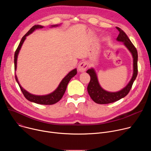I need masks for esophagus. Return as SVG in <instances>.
I'll list each match as a JSON object with an SVG mask.
<instances>
[{
	"label": "esophagus",
	"instance_id": "34e87169",
	"mask_svg": "<svg viewBox=\"0 0 151 151\" xmlns=\"http://www.w3.org/2000/svg\"><path fill=\"white\" fill-rule=\"evenodd\" d=\"M88 68V63L86 61H82L81 62L78 67V69L79 72H84Z\"/></svg>",
	"mask_w": 151,
	"mask_h": 151
}]
</instances>
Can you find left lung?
<instances>
[{
  "instance_id": "obj_1",
  "label": "left lung",
  "mask_w": 151,
  "mask_h": 151,
  "mask_svg": "<svg viewBox=\"0 0 151 151\" xmlns=\"http://www.w3.org/2000/svg\"><path fill=\"white\" fill-rule=\"evenodd\" d=\"M116 29L119 32V34L117 37L116 40L119 42H123L124 45L132 54L133 58V76L130 82L121 90L117 92H109L103 89L100 85L95 70L93 68L88 69L87 71V73L90 75L91 79L88 85L87 91L92 100L98 104H108L113 103L125 97L130 92L133 83L137 75L138 54L137 50L125 33L119 27H116Z\"/></svg>"
}]
</instances>
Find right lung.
<instances>
[{
  "label": "right lung",
  "instance_id": "obj_1",
  "mask_svg": "<svg viewBox=\"0 0 151 151\" xmlns=\"http://www.w3.org/2000/svg\"><path fill=\"white\" fill-rule=\"evenodd\" d=\"M59 25L56 24V25H52L51 27H57ZM43 27L42 26L40 25H35L34 26H33L29 30V32L22 37L21 39L19 45L17 48V49L16 50L15 52V55H14V68H15V70H16L17 69V57H18V53L19 52V50L21 48V46L23 45V44L24 43L25 39H26V37L29 35L30 34L32 33L36 29H42ZM77 73V70L76 69H75L73 70H72V71H70L65 77H64L62 81H61V82L60 83L58 87L57 88V89L54 91L52 93L47 94V95H44V96H37V95H34L30 93H29L28 91H27L25 89H24L20 85L18 81V78L17 76L15 74V79L16 81L17 82L18 84L19 85V87L22 91L23 95L24 96V97L30 101L31 102H33L37 104H45V105H50V104H55L56 103H57L58 101H60L61 98L63 97L64 93L66 91V88L68 83L69 82L70 80L75 76L76 75Z\"/></svg>",
  "mask_w": 151,
  "mask_h": 151
}]
</instances>
